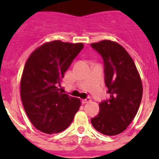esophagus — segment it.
<instances>
[{
  "instance_id": "obj_1",
  "label": "esophagus",
  "mask_w": 159,
  "mask_h": 159,
  "mask_svg": "<svg viewBox=\"0 0 159 159\" xmlns=\"http://www.w3.org/2000/svg\"><path fill=\"white\" fill-rule=\"evenodd\" d=\"M90 101H91V99H90L89 98H87V99H82V103H83V104H85V103L90 102Z\"/></svg>"
}]
</instances>
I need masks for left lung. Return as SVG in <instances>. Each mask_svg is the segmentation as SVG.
<instances>
[{
    "label": "left lung",
    "mask_w": 159,
    "mask_h": 159,
    "mask_svg": "<svg viewBox=\"0 0 159 159\" xmlns=\"http://www.w3.org/2000/svg\"><path fill=\"white\" fill-rule=\"evenodd\" d=\"M91 45L102 56L110 93V99L99 103L100 111L91 121L102 134L116 135L127 129L139 111L143 96L141 77L134 60L119 43L104 40Z\"/></svg>",
    "instance_id": "1"
}]
</instances>
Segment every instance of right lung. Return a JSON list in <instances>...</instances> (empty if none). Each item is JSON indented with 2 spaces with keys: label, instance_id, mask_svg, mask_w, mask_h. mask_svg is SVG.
<instances>
[{
  "label": "right lung",
  "instance_id": "obj_1",
  "mask_svg": "<svg viewBox=\"0 0 159 159\" xmlns=\"http://www.w3.org/2000/svg\"><path fill=\"white\" fill-rule=\"evenodd\" d=\"M84 48L83 43L47 42L31 53L20 79V96L32 125L46 134L69 127L80 99L64 93V73Z\"/></svg>",
  "mask_w": 159,
  "mask_h": 159
}]
</instances>
